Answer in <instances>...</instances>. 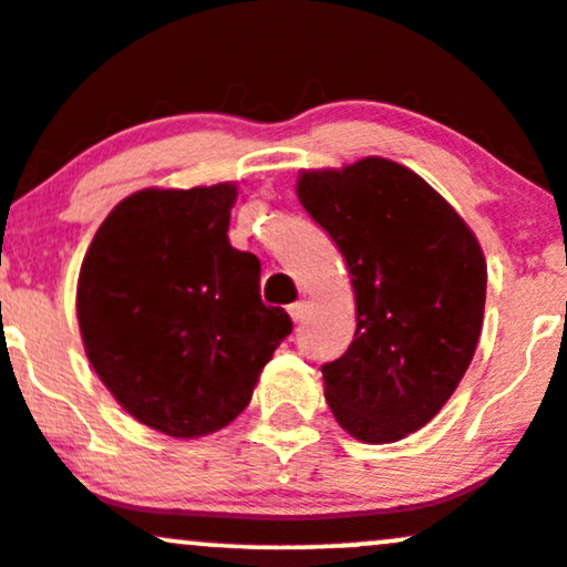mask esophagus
Returning <instances> with one entry per match:
<instances>
[{
  "mask_svg": "<svg viewBox=\"0 0 567 567\" xmlns=\"http://www.w3.org/2000/svg\"><path fill=\"white\" fill-rule=\"evenodd\" d=\"M286 310H289L291 321L299 323L305 318V310H308V308H305V302H295V305H289V308H286Z\"/></svg>",
  "mask_w": 567,
  "mask_h": 567,
  "instance_id": "1",
  "label": "esophagus"
}]
</instances>
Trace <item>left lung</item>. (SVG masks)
Wrapping results in <instances>:
<instances>
[{"mask_svg": "<svg viewBox=\"0 0 567 567\" xmlns=\"http://www.w3.org/2000/svg\"><path fill=\"white\" fill-rule=\"evenodd\" d=\"M297 196L355 289V337L321 369L326 403L355 441H403L449 403L475 355L488 281L481 244L427 179L382 156L299 172Z\"/></svg>", "mask_w": 567, "mask_h": 567, "instance_id": "8db88e82", "label": "left lung"}]
</instances>
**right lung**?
Masks as SVG:
<instances>
[{"label": "right lung", "instance_id": "add662e5", "mask_svg": "<svg viewBox=\"0 0 567 567\" xmlns=\"http://www.w3.org/2000/svg\"><path fill=\"white\" fill-rule=\"evenodd\" d=\"M236 196V183L132 193L79 270L92 369L126 414L177 441L228 427L291 334L259 297V259L228 241Z\"/></svg>", "mask_w": 567, "mask_h": 567}]
</instances>
